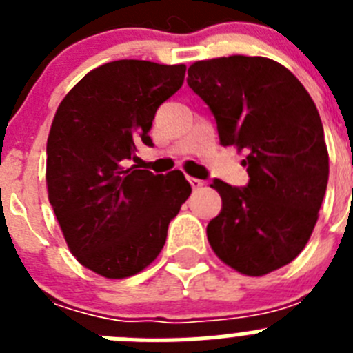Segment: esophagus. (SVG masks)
<instances>
[{"instance_id": "esophagus-1", "label": "esophagus", "mask_w": 353, "mask_h": 353, "mask_svg": "<svg viewBox=\"0 0 353 353\" xmlns=\"http://www.w3.org/2000/svg\"><path fill=\"white\" fill-rule=\"evenodd\" d=\"M187 180H189V183H191V185H192V189H201V187L205 185L203 180L194 179V176H187Z\"/></svg>"}]
</instances>
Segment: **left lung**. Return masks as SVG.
Returning a JSON list of instances; mask_svg holds the SVG:
<instances>
[{
	"instance_id": "obj_1",
	"label": "left lung",
	"mask_w": 353,
	"mask_h": 353,
	"mask_svg": "<svg viewBox=\"0 0 353 353\" xmlns=\"http://www.w3.org/2000/svg\"><path fill=\"white\" fill-rule=\"evenodd\" d=\"M187 84L208 105L223 146L245 148L249 182L215 179L223 208L208 223L212 249L232 269L263 276L301 254L329 180L313 99L286 67L261 56L196 61Z\"/></svg>"
}]
</instances>
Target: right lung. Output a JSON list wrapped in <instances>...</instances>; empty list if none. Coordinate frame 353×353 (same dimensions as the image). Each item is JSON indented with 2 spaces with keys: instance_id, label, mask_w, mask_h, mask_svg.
<instances>
[{
  "instance_id": "right-lung-1",
  "label": "right lung",
  "mask_w": 353,
  "mask_h": 353,
  "mask_svg": "<svg viewBox=\"0 0 353 353\" xmlns=\"http://www.w3.org/2000/svg\"><path fill=\"white\" fill-rule=\"evenodd\" d=\"M185 65L118 60L67 93L48 138L49 203L68 249L108 279L141 272L164 248L168 226L191 194L182 171L130 164L152 146L155 111L180 90Z\"/></svg>"
}]
</instances>
